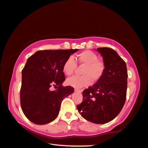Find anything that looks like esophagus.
Returning a JSON list of instances; mask_svg holds the SVG:
<instances>
[{
	"label": "esophagus",
	"instance_id": "34e87169",
	"mask_svg": "<svg viewBox=\"0 0 148 148\" xmlns=\"http://www.w3.org/2000/svg\"><path fill=\"white\" fill-rule=\"evenodd\" d=\"M74 91H78V92H79V93L82 92V90H79V89H75Z\"/></svg>",
	"mask_w": 148,
	"mask_h": 148
}]
</instances>
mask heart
Listing matches in <instances>:
<instances>
[{
    "mask_svg": "<svg viewBox=\"0 0 148 148\" xmlns=\"http://www.w3.org/2000/svg\"><path fill=\"white\" fill-rule=\"evenodd\" d=\"M76 62L79 64L85 65L82 74V76H74L66 79L67 85L76 89H80L95 83L102 78L105 72V64L98 60V56L91 51H84L76 57ZM76 68V62L72 57L66 59L62 65V71L66 76L74 73Z\"/></svg>",
    "mask_w": 148,
    "mask_h": 148,
    "instance_id": "obj_1",
    "label": "heart"
}]
</instances>
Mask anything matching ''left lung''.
<instances>
[{
    "label": "left lung",
    "instance_id": "8db88e82",
    "mask_svg": "<svg viewBox=\"0 0 148 148\" xmlns=\"http://www.w3.org/2000/svg\"><path fill=\"white\" fill-rule=\"evenodd\" d=\"M103 58L105 72L93 86L84 90L83 101L77 109L86 120L105 124L118 115L125 105L127 90V69L125 62L113 49H97Z\"/></svg>",
    "mask_w": 148,
    "mask_h": 148
}]
</instances>
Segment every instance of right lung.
<instances>
[{
  "instance_id": "right-lung-1",
  "label": "right lung",
  "mask_w": 148,
  "mask_h": 148,
  "mask_svg": "<svg viewBox=\"0 0 148 148\" xmlns=\"http://www.w3.org/2000/svg\"><path fill=\"white\" fill-rule=\"evenodd\" d=\"M78 49L38 51L27 58L22 71L20 104L29 120L45 125L57 118L64 98L74 92L63 86V63ZM52 87L56 90H52Z\"/></svg>"
}]
</instances>
